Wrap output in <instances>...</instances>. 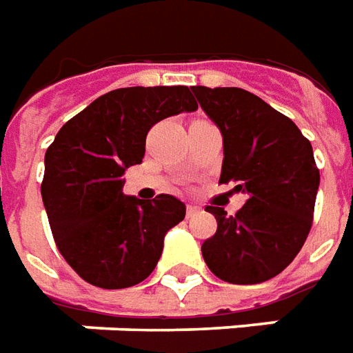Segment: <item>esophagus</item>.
I'll use <instances>...</instances> for the list:
<instances>
[{
  "mask_svg": "<svg viewBox=\"0 0 353 353\" xmlns=\"http://www.w3.org/2000/svg\"><path fill=\"white\" fill-rule=\"evenodd\" d=\"M199 212H200V208L194 206V204H189V206H187V217H194Z\"/></svg>",
  "mask_w": 353,
  "mask_h": 353,
  "instance_id": "34e87169",
  "label": "esophagus"
}]
</instances>
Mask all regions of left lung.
<instances>
[{
	"label": "left lung",
	"mask_w": 353,
	"mask_h": 353,
	"mask_svg": "<svg viewBox=\"0 0 353 353\" xmlns=\"http://www.w3.org/2000/svg\"><path fill=\"white\" fill-rule=\"evenodd\" d=\"M223 136L219 183L248 194L234 215L208 206L217 230L202 244L208 268L229 283L278 276L301 252L314 217L319 170L296 124L236 87H191Z\"/></svg>",
	"instance_id": "obj_1"
}]
</instances>
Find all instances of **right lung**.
<instances>
[{
	"mask_svg": "<svg viewBox=\"0 0 353 353\" xmlns=\"http://www.w3.org/2000/svg\"><path fill=\"white\" fill-rule=\"evenodd\" d=\"M196 109L187 87L117 88L60 128L45 153L41 196L58 252L85 281L124 289L154 270L185 204L126 196L123 174L141 162L153 124Z\"/></svg>",
	"mask_w": 353,
	"mask_h": 353,
	"instance_id": "right-lung-1",
	"label": "right lung"
}]
</instances>
